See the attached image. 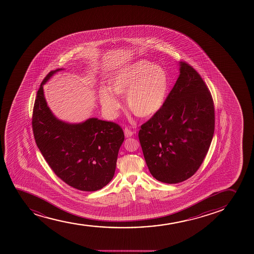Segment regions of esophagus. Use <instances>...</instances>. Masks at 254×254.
<instances>
[{
    "label": "esophagus",
    "mask_w": 254,
    "mask_h": 254,
    "mask_svg": "<svg viewBox=\"0 0 254 254\" xmlns=\"http://www.w3.org/2000/svg\"><path fill=\"white\" fill-rule=\"evenodd\" d=\"M124 134H125L126 137H130L133 135V132H132L130 129L125 128V130H124Z\"/></svg>",
    "instance_id": "1"
}]
</instances>
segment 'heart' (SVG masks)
Listing matches in <instances>:
<instances>
[{"mask_svg": "<svg viewBox=\"0 0 254 254\" xmlns=\"http://www.w3.org/2000/svg\"><path fill=\"white\" fill-rule=\"evenodd\" d=\"M168 90L167 71L150 62L140 60L117 71L111 78L110 88H100L99 98L104 111L115 116L121 106L116 94H127L129 110L137 117H148L161 109Z\"/></svg>", "mask_w": 254, "mask_h": 254, "instance_id": "heart-1", "label": "heart"}]
</instances>
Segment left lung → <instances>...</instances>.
Masks as SVG:
<instances>
[{
	"label": "left lung",
	"instance_id": "obj_1",
	"mask_svg": "<svg viewBox=\"0 0 254 254\" xmlns=\"http://www.w3.org/2000/svg\"><path fill=\"white\" fill-rule=\"evenodd\" d=\"M179 66V77L162 107L138 132L150 173L169 184L193 176L208 153L214 131L210 92L192 66L183 62Z\"/></svg>",
	"mask_w": 254,
	"mask_h": 254
}]
</instances>
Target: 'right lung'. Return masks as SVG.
<instances>
[{
  "instance_id": "add662e5",
  "label": "right lung",
  "mask_w": 254,
  "mask_h": 254,
  "mask_svg": "<svg viewBox=\"0 0 254 254\" xmlns=\"http://www.w3.org/2000/svg\"><path fill=\"white\" fill-rule=\"evenodd\" d=\"M63 70L50 71L38 90L32 117L34 139L46 162L64 183L81 191H97L114 177L124 133L118 124L96 117L69 123L55 117L47 106L43 86Z\"/></svg>"
}]
</instances>
